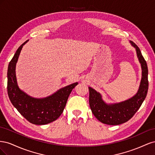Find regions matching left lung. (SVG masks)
I'll list each match as a JSON object with an SVG mask.
<instances>
[{
    "label": "left lung",
    "instance_id": "1",
    "mask_svg": "<svg viewBox=\"0 0 155 155\" xmlns=\"http://www.w3.org/2000/svg\"><path fill=\"white\" fill-rule=\"evenodd\" d=\"M136 49L137 58L141 64L142 79L138 92L129 99L115 104H107L100 92L89 87V105L93 114L101 123L117 125L129 120L140 109L148 91V68L147 63L138 46L130 41Z\"/></svg>",
    "mask_w": 155,
    "mask_h": 155
}]
</instances>
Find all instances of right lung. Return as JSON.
I'll list each match as a JSON object with an SVG mask.
<instances>
[{"label":"right lung","mask_w":155,"mask_h":155,"mask_svg":"<svg viewBox=\"0 0 155 155\" xmlns=\"http://www.w3.org/2000/svg\"><path fill=\"white\" fill-rule=\"evenodd\" d=\"M28 40L21 45L9 63L8 68V94L13 105L30 123L46 125L57 120L62 114L72 89L78 83L70 84L43 98L27 94L18 86L15 68L21 51Z\"/></svg>","instance_id":"1"}]
</instances>
